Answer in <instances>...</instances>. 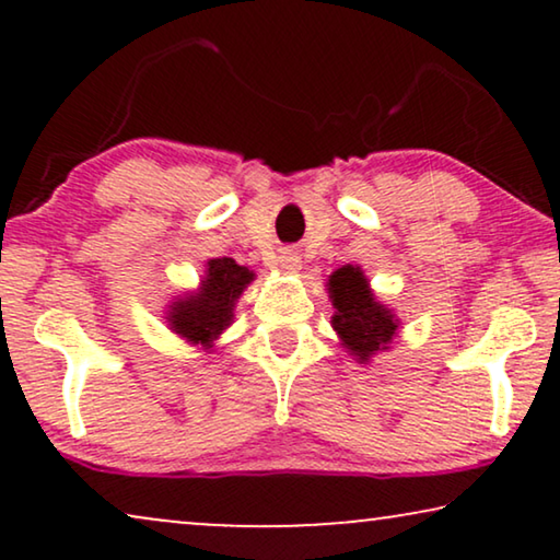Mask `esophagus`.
Returning <instances> with one entry per match:
<instances>
[{"label": "esophagus", "mask_w": 560, "mask_h": 560, "mask_svg": "<svg viewBox=\"0 0 560 560\" xmlns=\"http://www.w3.org/2000/svg\"><path fill=\"white\" fill-rule=\"evenodd\" d=\"M278 262H280V267L285 272H298V270H301V257H298V252H293V249H282L280 257H278Z\"/></svg>", "instance_id": "1"}]
</instances>
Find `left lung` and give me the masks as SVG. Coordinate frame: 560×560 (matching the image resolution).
I'll return each instance as SVG.
<instances>
[{"label":"left lung","mask_w":560,"mask_h":560,"mask_svg":"<svg viewBox=\"0 0 560 560\" xmlns=\"http://www.w3.org/2000/svg\"><path fill=\"white\" fill-rule=\"evenodd\" d=\"M328 298L336 308L331 316L334 331L359 364H366L377 351L389 349L400 320L374 298L362 267L343 265L331 272Z\"/></svg>","instance_id":"left-lung-1"}]
</instances>
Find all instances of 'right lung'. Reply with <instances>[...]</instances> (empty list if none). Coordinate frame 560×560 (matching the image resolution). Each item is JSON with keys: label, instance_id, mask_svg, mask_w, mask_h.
Wrapping results in <instances>:
<instances>
[{"label": "right lung", "instance_id": "obj_1", "mask_svg": "<svg viewBox=\"0 0 560 560\" xmlns=\"http://www.w3.org/2000/svg\"><path fill=\"white\" fill-rule=\"evenodd\" d=\"M255 280V272L236 265L232 257H219L206 262V275L194 293L175 298L167 311V324L173 334L190 343L211 349L219 334L234 320V305L244 288Z\"/></svg>", "mask_w": 560, "mask_h": 560}]
</instances>
